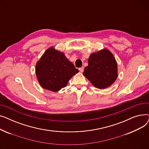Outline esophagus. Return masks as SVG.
<instances>
[{"mask_svg":"<svg viewBox=\"0 0 149 149\" xmlns=\"http://www.w3.org/2000/svg\"><path fill=\"white\" fill-rule=\"evenodd\" d=\"M79 70L81 72H83L84 71V67H81V68H79Z\"/></svg>","mask_w":149,"mask_h":149,"instance_id":"1","label":"esophagus"}]
</instances>
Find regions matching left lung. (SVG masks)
Masks as SVG:
<instances>
[{
    "label": "left lung",
    "mask_w": 149,
    "mask_h": 149,
    "mask_svg": "<svg viewBox=\"0 0 149 149\" xmlns=\"http://www.w3.org/2000/svg\"><path fill=\"white\" fill-rule=\"evenodd\" d=\"M83 74L98 89L111 86L118 77V65L113 54L106 48L91 54Z\"/></svg>",
    "instance_id": "1"
}]
</instances>
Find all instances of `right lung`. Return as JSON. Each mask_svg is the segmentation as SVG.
I'll list each match as a JSON object with an SVG mask.
<instances>
[{
    "instance_id": "obj_1",
    "label": "right lung",
    "mask_w": 149,
    "mask_h": 149,
    "mask_svg": "<svg viewBox=\"0 0 149 149\" xmlns=\"http://www.w3.org/2000/svg\"><path fill=\"white\" fill-rule=\"evenodd\" d=\"M79 72L63 52L51 46L46 49L36 65V74L41 86L52 92L66 87L69 80Z\"/></svg>"
}]
</instances>
